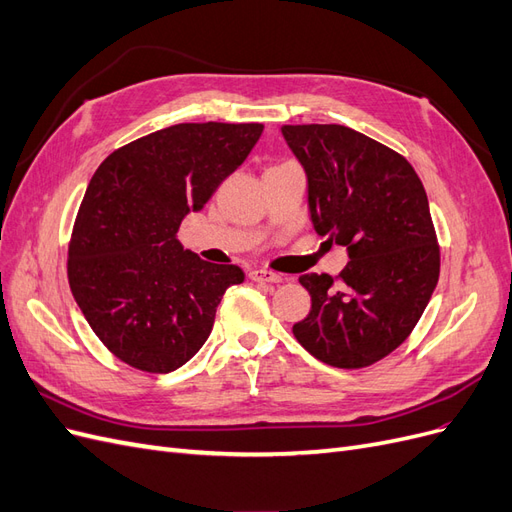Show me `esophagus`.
<instances>
[{
    "instance_id": "esophagus-1",
    "label": "esophagus",
    "mask_w": 512,
    "mask_h": 512,
    "mask_svg": "<svg viewBox=\"0 0 512 512\" xmlns=\"http://www.w3.org/2000/svg\"><path fill=\"white\" fill-rule=\"evenodd\" d=\"M250 277L254 282H260V284H280L284 277L280 273H273V271H267V269H256L250 273Z\"/></svg>"
}]
</instances>
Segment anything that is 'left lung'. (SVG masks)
Returning <instances> with one entry per match:
<instances>
[{
    "mask_svg": "<svg viewBox=\"0 0 512 512\" xmlns=\"http://www.w3.org/2000/svg\"><path fill=\"white\" fill-rule=\"evenodd\" d=\"M282 134L305 168L316 232L350 258L337 277H299L312 309L292 333L327 365H374L406 342L438 284L425 188L404 156L352 128L309 123Z\"/></svg>",
    "mask_w": 512,
    "mask_h": 512,
    "instance_id": "left-lung-1",
    "label": "left lung"
}]
</instances>
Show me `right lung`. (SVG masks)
Returning <instances> with one entry per match:
<instances>
[{"instance_id": "right-lung-1", "label": "right lung", "mask_w": 512, "mask_h": 512, "mask_svg": "<svg viewBox=\"0 0 512 512\" xmlns=\"http://www.w3.org/2000/svg\"><path fill=\"white\" fill-rule=\"evenodd\" d=\"M262 123H177L113 151L91 177L68 247L85 320L119 361L168 374L203 348L245 273L183 250L181 220L243 164Z\"/></svg>"}]
</instances>
